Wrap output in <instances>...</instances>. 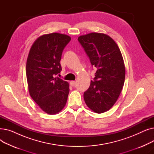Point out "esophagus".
<instances>
[{"mask_svg": "<svg viewBox=\"0 0 154 154\" xmlns=\"http://www.w3.org/2000/svg\"><path fill=\"white\" fill-rule=\"evenodd\" d=\"M70 84L71 86L74 87L76 85V82H75V81H70Z\"/></svg>", "mask_w": 154, "mask_h": 154, "instance_id": "esophagus-1", "label": "esophagus"}]
</instances>
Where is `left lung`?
I'll return each mask as SVG.
<instances>
[{"mask_svg": "<svg viewBox=\"0 0 154 154\" xmlns=\"http://www.w3.org/2000/svg\"><path fill=\"white\" fill-rule=\"evenodd\" d=\"M97 68L94 81L84 94L87 107L101 114L110 109L117 100L125 81V67L120 48L107 34L92 32L78 37Z\"/></svg>", "mask_w": 154, "mask_h": 154, "instance_id": "left-lung-1", "label": "left lung"}]
</instances>
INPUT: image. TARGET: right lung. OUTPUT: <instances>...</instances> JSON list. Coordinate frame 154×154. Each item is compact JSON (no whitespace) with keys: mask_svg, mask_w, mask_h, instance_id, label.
Returning a JSON list of instances; mask_svg holds the SVG:
<instances>
[{"mask_svg":"<svg viewBox=\"0 0 154 154\" xmlns=\"http://www.w3.org/2000/svg\"><path fill=\"white\" fill-rule=\"evenodd\" d=\"M70 40L66 34H44L35 40L29 51L26 63L29 94L48 114H58L67 100L69 83L55 75L62 70V53Z\"/></svg>","mask_w":154,"mask_h":154,"instance_id":"obj_1","label":"right lung"}]
</instances>
